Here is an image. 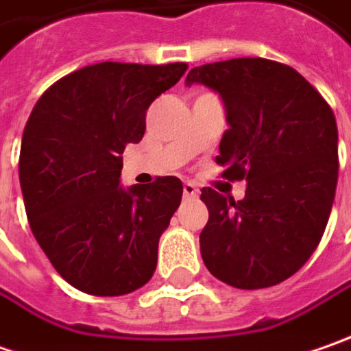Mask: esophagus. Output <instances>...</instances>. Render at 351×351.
<instances>
[{"label":"esophagus","instance_id":"1","mask_svg":"<svg viewBox=\"0 0 351 351\" xmlns=\"http://www.w3.org/2000/svg\"><path fill=\"white\" fill-rule=\"evenodd\" d=\"M182 192H184V196L186 198H196L198 196V189H196V184H192V182H184V186H182Z\"/></svg>","mask_w":351,"mask_h":351}]
</instances>
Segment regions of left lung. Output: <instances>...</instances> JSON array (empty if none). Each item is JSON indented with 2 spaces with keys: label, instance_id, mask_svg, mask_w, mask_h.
<instances>
[{
  "label": "left lung",
  "instance_id": "obj_1",
  "mask_svg": "<svg viewBox=\"0 0 351 351\" xmlns=\"http://www.w3.org/2000/svg\"><path fill=\"white\" fill-rule=\"evenodd\" d=\"M223 99L228 125L216 162L245 180V198L202 189L208 271L236 289L279 285L308 261L326 230L338 184V128L304 76L267 58H232L189 72Z\"/></svg>",
  "mask_w": 351,
  "mask_h": 351
}]
</instances>
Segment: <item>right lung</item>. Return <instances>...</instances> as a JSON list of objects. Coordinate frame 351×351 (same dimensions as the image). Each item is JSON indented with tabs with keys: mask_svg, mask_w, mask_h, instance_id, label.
I'll use <instances>...</instances> for the list:
<instances>
[{
	"mask_svg": "<svg viewBox=\"0 0 351 351\" xmlns=\"http://www.w3.org/2000/svg\"><path fill=\"white\" fill-rule=\"evenodd\" d=\"M186 69L90 64L56 80L27 119L19 153L27 220L56 273L82 293L128 295L155 273L182 182L157 176L123 191L121 153L143 139L149 106Z\"/></svg>",
	"mask_w": 351,
	"mask_h": 351,
	"instance_id": "obj_1",
	"label": "right lung"
}]
</instances>
